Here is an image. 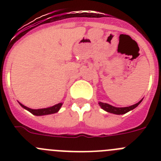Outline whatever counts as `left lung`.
Returning a JSON list of instances; mask_svg holds the SVG:
<instances>
[{
	"instance_id": "obj_1",
	"label": "left lung",
	"mask_w": 161,
	"mask_h": 161,
	"mask_svg": "<svg viewBox=\"0 0 161 161\" xmlns=\"http://www.w3.org/2000/svg\"><path fill=\"white\" fill-rule=\"evenodd\" d=\"M142 101L139 102L138 103L135 104L133 106H130L129 107H122V108H119V107H114L113 106H110L109 104L107 103H103V102H99V105H100L101 107L103 109H105L106 111L109 112V113L112 114H124L127 113L131 109H135L136 107H137L139 105V103L141 102Z\"/></svg>"
}]
</instances>
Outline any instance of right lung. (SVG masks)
<instances>
[{
    "label": "right lung",
    "mask_w": 161,
    "mask_h": 161,
    "mask_svg": "<svg viewBox=\"0 0 161 161\" xmlns=\"http://www.w3.org/2000/svg\"><path fill=\"white\" fill-rule=\"evenodd\" d=\"M24 109H27L28 111L31 112V114H33L34 115H37V116H40V115H46V114H52L56 113V112L59 111V109H60V107L62 106V104L63 103H59L57 105H55V106H52V107L49 108H45V109H30V108L26 107V106H23L22 104L19 103Z\"/></svg>",
    "instance_id": "right-lung-1"
}]
</instances>
